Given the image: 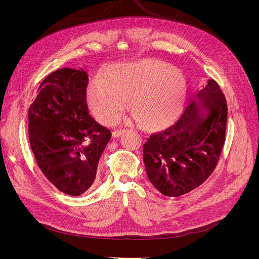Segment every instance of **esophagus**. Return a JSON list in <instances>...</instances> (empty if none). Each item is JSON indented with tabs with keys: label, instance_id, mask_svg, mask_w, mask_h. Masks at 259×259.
Here are the masks:
<instances>
[{
	"label": "esophagus",
	"instance_id": "esophagus-1",
	"mask_svg": "<svg viewBox=\"0 0 259 259\" xmlns=\"http://www.w3.org/2000/svg\"><path fill=\"white\" fill-rule=\"evenodd\" d=\"M123 130H115L112 132V137L116 138V137H120L122 134H123Z\"/></svg>",
	"mask_w": 259,
	"mask_h": 259
}]
</instances>
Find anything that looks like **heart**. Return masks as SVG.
<instances>
[{
	"instance_id": "b5f03b06",
	"label": "heart",
	"mask_w": 259,
	"mask_h": 259,
	"mask_svg": "<svg viewBox=\"0 0 259 259\" xmlns=\"http://www.w3.org/2000/svg\"><path fill=\"white\" fill-rule=\"evenodd\" d=\"M88 98L92 110L103 123H112L128 106L133 113L126 123L159 128L182 114L187 98V81L179 69L165 62L144 59L119 62L104 77L90 82Z\"/></svg>"
}]
</instances>
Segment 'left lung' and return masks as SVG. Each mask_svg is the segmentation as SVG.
Masks as SVG:
<instances>
[{
  "label": "left lung",
  "instance_id": "obj_1",
  "mask_svg": "<svg viewBox=\"0 0 259 259\" xmlns=\"http://www.w3.org/2000/svg\"><path fill=\"white\" fill-rule=\"evenodd\" d=\"M227 112L225 95L209 79L174 125L150 135L143 147L144 163L155 189L179 197L205 182L225 144Z\"/></svg>",
  "mask_w": 259,
  "mask_h": 259
}]
</instances>
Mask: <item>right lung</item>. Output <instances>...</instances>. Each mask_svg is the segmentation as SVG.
I'll return each instance as SVG.
<instances>
[{
	"instance_id": "add662e5",
	"label": "right lung",
	"mask_w": 259,
	"mask_h": 259,
	"mask_svg": "<svg viewBox=\"0 0 259 259\" xmlns=\"http://www.w3.org/2000/svg\"><path fill=\"white\" fill-rule=\"evenodd\" d=\"M84 70L48 75L29 107V140L38 167L61 192L81 195L93 185L111 132L89 113Z\"/></svg>"
}]
</instances>
